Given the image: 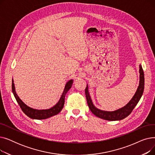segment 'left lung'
<instances>
[{"label":"left lung","mask_w":155,"mask_h":155,"mask_svg":"<svg viewBox=\"0 0 155 155\" xmlns=\"http://www.w3.org/2000/svg\"><path fill=\"white\" fill-rule=\"evenodd\" d=\"M140 84L132 99L130 101L129 103L127 105H126L124 107L115 111H105L96 108L94 106V105L93 104L92 101L91 100L90 94H89L88 92V88L87 85L85 90V92L88 107L91 110V112L97 117L107 120H121L128 116L131 113V112L133 111V110L134 109L138 102L140 100L144 91V76L143 70L141 64L140 65Z\"/></svg>","instance_id":"8db88e82"}]
</instances>
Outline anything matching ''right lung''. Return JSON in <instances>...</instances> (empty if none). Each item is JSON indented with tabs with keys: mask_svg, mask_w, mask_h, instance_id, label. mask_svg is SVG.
Here are the masks:
<instances>
[{
	"mask_svg": "<svg viewBox=\"0 0 155 155\" xmlns=\"http://www.w3.org/2000/svg\"><path fill=\"white\" fill-rule=\"evenodd\" d=\"M72 84H73V80H69L68 82L66 84V85H65L63 92L58 103H57L55 105H54L53 107L49 109H43V110L35 109L31 108L30 107L28 106L27 105L24 104L19 99V97L15 92L13 79H12V91L16 101H17L18 103L19 104L21 109L27 116L34 119H45L50 117L51 116H53L54 115L58 114L62 110L64 104L65 95H66L67 92L70 89Z\"/></svg>",
	"mask_w": 155,
	"mask_h": 155,
	"instance_id": "1",
	"label": "right lung"
}]
</instances>
